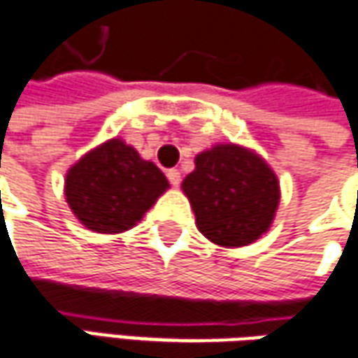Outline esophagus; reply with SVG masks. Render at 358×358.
I'll list each match as a JSON object with an SVG mask.
<instances>
[{
    "mask_svg": "<svg viewBox=\"0 0 358 358\" xmlns=\"http://www.w3.org/2000/svg\"><path fill=\"white\" fill-rule=\"evenodd\" d=\"M166 176H168V180H170V184H172V186H180V182H182V174H180V170L172 168V170H168Z\"/></svg>",
    "mask_w": 358,
    "mask_h": 358,
    "instance_id": "obj_1",
    "label": "esophagus"
}]
</instances>
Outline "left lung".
I'll list each match as a JSON object with an SVG mask.
<instances>
[{"instance_id": "8db88e82", "label": "left lung", "mask_w": 358, "mask_h": 358, "mask_svg": "<svg viewBox=\"0 0 358 358\" xmlns=\"http://www.w3.org/2000/svg\"><path fill=\"white\" fill-rule=\"evenodd\" d=\"M198 229L224 248L255 241L271 226L279 203L273 170L236 144H217L196 156V170L182 182Z\"/></svg>"}]
</instances>
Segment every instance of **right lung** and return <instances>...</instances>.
<instances>
[{
	"label": "right lung",
	"mask_w": 358,
	"mask_h": 358,
	"mask_svg": "<svg viewBox=\"0 0 358 358\" xmlns=\"http://www.w3.org/2000/svg\"><path fill=\"white\" fill-rule=\"evenodd\" d=\"M166 188V176L118 138L83 156L65 180L73 214L99 234L132 228Z\"/></svg>",
	"instance_id": "right-lung-1"
}]
</instances>
